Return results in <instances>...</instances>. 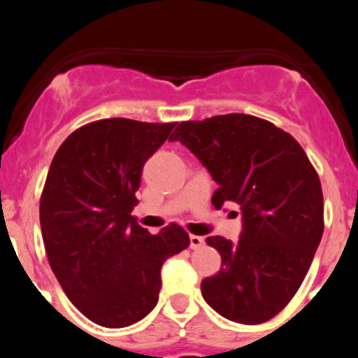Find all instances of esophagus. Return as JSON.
<instances>
[{"instance_id": "esophagus-1", "label": "esophagus", "mask_w": 358, "mask_h": 358, "mask_svg": "<svg viewBox=\"0 0 358 358\" xmlns=\"http://www.w3.org/2000/svg\"><path fill=\"white\" fill-rule=\"evenodd\" d=\"M201 246H204V237L190 236V248H192V249H199Z\"/></svg>"}]
</instances>
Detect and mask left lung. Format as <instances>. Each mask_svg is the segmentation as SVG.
I'll use <instances>...</instances> for the list:
<instances>
[{"mask_svg":"<svg viewBox=\"0 0 358 358\" xmlns=\"http://www.w3.org/2000/svg\"><path fill=\"white\" fill-rule=\"evenodd\" d=\"M169 140H180L218 183L216 209L234 202L243 213L237 243L206 239L222 268L202 280V298L234 322H266L299 289L322 239L319 175L289 133L255 115L183 121Z\"/></svg>","mask_w":358,"mask_h":358,"instance_id":"1","label":"left lung"}]
</instances>
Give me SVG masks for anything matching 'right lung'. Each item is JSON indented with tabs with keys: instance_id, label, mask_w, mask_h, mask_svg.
Masks as SVG:
<instances>
[{
	"instance_id": "1",
	"label": "right lung",
	"mask_w": 358,
	"mask_h": 358,
	"mask_svg": "<svg viewBox=\"0 0 358 358\" xmlns=\"http://www.w3.org/2000/svg\"><path fill=\"white\" fill-rule=\"evenodd\" d=\"M176 122L100 119L67 136L39 202L50 266L72 305L99 326H131L152 312L161 266L189 248L176 223L152 236L131 216L143 164Z\"/></svg>"
}]
</instances>
